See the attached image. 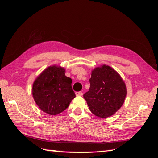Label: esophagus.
<instances>
[{
  "instance_id": "obj_1",
  "label": "esophagus",
  "mask_w": 158,
  "mask_h": 158,
  "mask_svg": "<svg viewBox=\"0 0 158 158\" xmlns=\"http://www.w3.org/2000/svg\"><path fill=\"white\" fill-rule=\"evenodd\" d=\"M75 94L76 96H82L83 93L82 92H76Z\"/></svg>"
}]
</instances>
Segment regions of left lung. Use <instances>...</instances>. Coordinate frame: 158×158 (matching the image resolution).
Here are the masks:
<instances>
[{"label":"left lung","instance_id":"8db88e82","mask_svg":"<svg viewBox=\"0 0 158 158\" xmlns=\"http://www.w3.org/2000/svg\"><path fill=\"white\" fill-rule=\"evenodd\" d=\"M91 73L90 88L84 98L95 116L102 118L111 117L125 102L126 84L121 75L109 65L95 67Z\"/></svg>","mask_w":158,"mask_h":158}]
</instances>
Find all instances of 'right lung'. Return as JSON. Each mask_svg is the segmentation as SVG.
Segmentation results:
<instances>
[{
    "mask_svg": "<svg viewBox=\"0 0 158 158\" xmlns=\"http://www.w3.org/2000/svg\"><path fill=\"white\" fill-rule=\"evenodd\" d=\"M63 66L51 65L37 76L32 85V95L37 106L49 115H56L68 108L76 95L72 80L65 76Z\"/></svg>",
    "mask_w": 158,
    "mask_h": 158,
    "instance_id": "right-lung-1",
    "label": "right lung"
}]
</instances>
